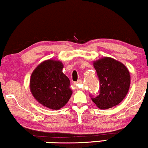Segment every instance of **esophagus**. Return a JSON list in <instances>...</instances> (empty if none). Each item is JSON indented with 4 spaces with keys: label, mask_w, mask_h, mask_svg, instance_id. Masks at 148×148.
<instances>
[{
    "label": "esophagus",
    "mask_w": 148,
    "mask_h": 148,
    "mask_svg": "<svg viewBox=\"0 0 148 148\" xmlns=\"http://www.w3.org/2000/svg\"><path fill=\"white\" fill-rule=\"evenodd\" d=\"M82 83V80L81 79H79V80H77V82H75V84H81Z\"/></svg>",
    "instance_id": "1"
}]
</instances>
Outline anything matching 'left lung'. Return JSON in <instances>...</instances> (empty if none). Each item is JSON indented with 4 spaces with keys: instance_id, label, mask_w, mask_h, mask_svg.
I'll return each mask as SVG.
<instances>
[{
    "instance_id": "8db88e82",
    "label": "left lung",
    "mask_w": 148,
    "mask_h": 148,
    "mask_svg": "<svg viewBox=\"0 0 148 148\" xmlns=\"http://www.w3.org/2000/svg\"><path fill=\"white\" fill-rule=\"evenodd\" d=\"M100 82L99 94L91 98L98 108H112L122 102L130 86V75L124 64L111 57L93 62Z\"/></svg>"
}]
</instances>
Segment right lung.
Instances as JSON below:
<instances>
[{"instance_id": "1", "label": "right lung", "mask_w": 148, "mask_h": 148, "mask_svg": "<svg viewBox=\"0 0 148 148\" xmlns=\"http://www.w3.org/2000/svg\"><path fill=\"white\" fill-rule=\"evenodd\" d=\"M63 64L48 60L34 69L31 75L29 88L40 104L51 109H60L70 99V80L62 73Z\"/></svg>"}]
</instances>
